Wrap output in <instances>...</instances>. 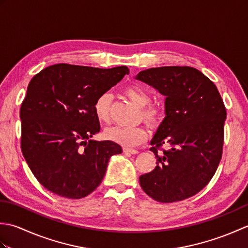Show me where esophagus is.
Listing matches in <instances>:
<instances>
[{
    "label": "esophagus",
    "mask_w": 248,
    "mask_h": 248,
    "mask_svg": "<svg viewBox=\"0 0 248 248\" xmlns=\"http://www.w3.org/2000/svg\"><path fill=\"white\" fill-rule=\"evenodd\" d=\"M124 154L138 155V154H139V150H136V149H132V148H124Z\"/></svg>",
    "instance_id": "1"
}]
</instances>
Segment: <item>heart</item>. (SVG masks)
<instances>
[{"mask_svg":"<svg viewBox=\"0 0 248 248\" xmlns=\"http://www.w3.org/2000/svg\"><path fill=\"white\" fill-rule=\"evenodd\" d=\"M124 94L130 101L140 108L141 117L149 125H157L163 117L164 112L160 107L150 103V96L145 89L140 86H129L124 89ZM110 105H112V94L104 93L97 98L93 104V110L97 118L101 121L109 120ZM104 136L108 140L115 141L119 145L125 147L136 146L146 140L147 133L141 127H123V125H114L105 130Z\"/></svg>","mask_w":248,"mask_h":248,"instance_id":"1","label":"heart"}]
</instances>
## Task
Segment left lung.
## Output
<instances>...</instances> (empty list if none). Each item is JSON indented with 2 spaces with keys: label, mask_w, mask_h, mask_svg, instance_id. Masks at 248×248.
<instances>
[{
  "label": "left lung",
  "mask_w": 248,
  "mask_h": 248,
  "mask_svg": "<svg viewBox=\"0 0 248 248\" xmlns=\"http://www.w3.org/2000/svg\"><path fill=\"white\" fill-rule=\"evenodd\" d=\"M135 78L166 97V116L150 141L156 166L140 177V186L159 202L192 197L210 182L222 159L223 99L214 83L193 67L150 68ZM163 144L169 148L157 154Z\"/></svg>",
  "instance_id": "left-lung-1"
}]
</instances>
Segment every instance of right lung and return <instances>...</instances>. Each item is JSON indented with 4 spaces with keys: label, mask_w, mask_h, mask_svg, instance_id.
<instances>
[{
    "label": "right lung",
    "mask_w": 248,
    "mask_h": 248,
    "mask_svg": "<svg viewBox=\"0 0 248 248\" xmlns=\"http://www.w3.org/2000/svg\"><path fill=\"white\" fill-rule=\"evenodd\" d=\"M125 66L101 69L56 64L31 78L21 104V150L41 186L80 199L96 189L109 157L123 152L112 140H91L100 131L97 98L128 75Z\"/></svg>",
    "instance_id": "obj_1"
}]
</instances>
